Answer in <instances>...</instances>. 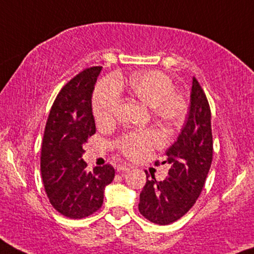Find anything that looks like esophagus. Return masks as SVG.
I'll use <instances>...</instances> for the list:
<instances>
[{"label":"esophagus","mask_w":254,"mask_h":254,"mask_svg":"<svg viewBox=\"0 0 254 254\" xmlns=\"http://www.w3.org/2000/svg\"><path fill=\"white\" fill-rule=\"evenodd\" d=\"M130 169H131V166L129 165V164H120L117 166V170L118 171H130Z\"/></svg>","instance_id":"esophagus-1"}]
</instances>
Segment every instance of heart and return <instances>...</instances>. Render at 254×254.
I'll use <instances>...</instances> for the list:
<instances>
[{
  "mask_svg": "<svg viewBox=\"0 0 254 254\" xmlns=\"http://www.w3.org/2000/svg\"><path fill=\"white\" fill-rule=\"evenodd\" d=\"M130 94L150 108L151 116L166 127H176L184 121L188 102L181 91L175 90L171 77L160 70L134 73L127 83ZM122 103V92L115 78L102 81L92 97L96 122L110 124L116 117ZM162 144V137L156 130L131 131L115 142V146L130 158H140Z\"/></svg>",
  "mask_w": 254,
  "mask_h": 254,
  "instance_id": "b5f03b06",
  "label": "heart"
}]
</instances>
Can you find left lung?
<instances>
[{"instance_id": "left-lung-1", "label": "left lung", "mask_w": 254, "mask_h": 254, "mask_svg": "<svg viewBox=\"0 0 254 254\" xmlns=\"http://www.w3.org/2000/svg\"><path fill=\"white\" fill-rule=\"evenodd\" d=\"M190 110L177 142L166 151L171 168L163 182L146 172L138 210L147 220L169 225L193 206L203 190L213 156L211 109L197 78L192 79Z\"/></svg>"}]
</instances>
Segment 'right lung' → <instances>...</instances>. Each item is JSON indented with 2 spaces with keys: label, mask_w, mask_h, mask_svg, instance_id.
<instances>
[{
  "label": "right lung",
  "mask_w": 254,
  "mask_h": 254,
  "mask_svg": "<svg viewBox=\"0 0 254 254\" xmlns=\"http://www.w3.org/2000/svg\"><path fill=\"white\" fill-rule=\"evenodd\" d=\"M102 66H90L61 89L48 117L41 149V173L54 208L71 219L99 210L104 189L115 178L110 164L86 170L83 145L96 132L91 96Z\"/></svg>",
  "instance_id": "obj_1"
}]
</instances>
